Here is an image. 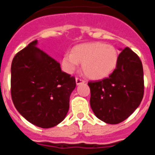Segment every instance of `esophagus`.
<instances>
[{"instance_id":"34e87169","label":"esophagus","mask_w":155,"mask_h":155,"mask_svg":"<svg viewBox=\"0 0 155 155\" xmlns=\"http://www.w3.org/2000/svg\"><path fill=\"white\" fill-rule=\"evenodd\" d=\"M84 82H85V81H84L83 79L76 78V84H78H78H83V83H84Z\"/></svg>"}]
</instances>
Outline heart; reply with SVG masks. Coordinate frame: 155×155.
I'll use <instances>...</instances> for the list:
<instances>
[{
	"mask_svg": "<svg viewBox=\"0 0 155 155\" xmlns=\"http://www.w3.org/2000/svg\"><path fill=\"white\" fill-rule=\"evenodd\" d=\"M118 53L114 46L103 42H91L76 46L62 59L63 69L72 74L82 63V70L87 78L98 80L107 77L115 69Z\"/></svg>",
	"mask_w": 155,
	"mask_h": 155,
	"instance_id": "1",
	"label": "heart"
}]
</instances>
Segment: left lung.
Wrapping results in <instances>:
<instances>
[{"instance_id":"obj_1","label":"left lung","mask_w":155,"mask_h":155,"mask_svg":"<svg viewBox=\"0 0 155 155\" xmlns=\"http://www.w3.org/2000/svg\"><path fill=\"white\" fill-rule=\"evenodd\" d=\"M90 105L99 120L109 124L124 121L136 110L144 92L142 62L129 47L118 56L116 69L108 78L88 83Z\"/></svg>"}]
</instances>
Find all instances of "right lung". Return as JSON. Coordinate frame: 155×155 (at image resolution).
<instances>
[{"label":"right lung","mask_w":155,"mask_h":155,"mask_svg":"<svg viewBox=\"0 0 155 155\" xmlns=\"http://www.w3.org/2000/svg\"><path fill=\"white\" fill-rule=\"evenodd\" d=\"M74 77L61 71L54 59L34 40L16 53L11 68V94L18 113L33 125L51 128L69 110Z\"/></svg>","instance_id":"add662e5"}]
</instances>
